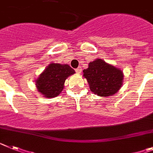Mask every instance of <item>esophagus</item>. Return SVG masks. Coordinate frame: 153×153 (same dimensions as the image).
I'll list each match as a JSON object with an SVG mask.
<instances>
[{"instance_id":"esophagus-1","label":"esophagus","mask_w":153,"mask_h":153,"mask_svg":"<svg viewBox=\"0 0 153 153\" xmlns=\"http://www.w3.org/2000/svg\"><path fill=\"white\" fill-rule=\"evenodd\" d=\"M76 72L77 73V74H80L82 72V68L81 67H78L77 69H76Z\"/></svg>"}]
</instances>
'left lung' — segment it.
Here are the masks:
<instances>
[{"label":"left lung","mask_w":153,"mask_h":153,"mask_svg":"<svg viewBox=\"0 0 153 153\" xmlns=\"http://www.w3.org/2000/svg\"><path fill=\"white\" fill-rule=\"evenodd\" d=\"M83 72L91 91L97 96L114 95L119 91L123 83V72L101 59L90 62L88 68Z\"/></svg>","instance_id":"obj_1"}]
</instances>
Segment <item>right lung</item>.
Listing matches in <instances>:
<instances>
[{
    "instance_id": "right-lung-1",
    "label": "right lung",
    "mask_w": 153,
    "mask_h": 153,
    "mask_svg": "<svg viewBox=\"0 0 153 153\" xmlns=\"http://www.w3.org/2000/svg\"><path fill=\"white\" fill-rule=\"evenodd\" d=\"M74 74V69L67 64L50 63L36 80L38 91L45 97H56L63 90L68 76Z\"/></svg>"
}]
</instances>
